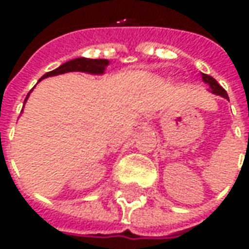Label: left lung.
I'll list each match as a JSON object with an SVG mask.
<instances>
[{"mask_svg":"<svg viewBox=\"0 0 249 249\" xmlns=\"http://www.w3.org/2000/svg\"><path fill=\"white\" fill-rule=\"evenodd\" d=\"M202 80L209 84L211 91H212L213 94H216V95H222V97H225V98L229 100V95H227V92H226L225 89H223L219 83L216 82L212 76H208V74H205V73H202Z\"/></svg>","mask_w":249,"mask_h":249,"instance_id":"obj_1","label":"left lung"}]
</instances>
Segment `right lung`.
<instances>
[{"label":"right lung","instance_id":"add662e5","mask_svg":"<svg viewBox=\"0 0 249 249\" xmlns=\"http://www.w3.org/2000/svg\"><path fill=\"white\" fill-rule=\"evenodd\" d=\"M108 61L107 59H87V58H76L69 62L63 63L59 68H56L55 71L45 73L40 80H43L48 76H56V74H62V73L68 72H86L92 73V74H101L105 71V66H108ZM30 94V92H29ZM29 94L26 97L24 102L29 98Z\"/></svg>","mask_w":249,"mask_h":249}]
</instances>
